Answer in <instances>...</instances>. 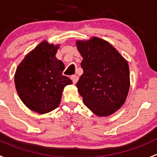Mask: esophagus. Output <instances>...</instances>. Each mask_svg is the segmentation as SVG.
Instances as JSON below:
<instances>
[{"mask_svg":"<svg viewBox=\"0 0 157 157\" xmlns=\"http://www.w3.org/2000/svg\"><path fill=\"white\" fill-rule=\"evenodd\" d=\"M71 80H72L73 83H74V84H75V83H77V80H78V79H79V78H78V76H77V75H73V76H71Z\"/></svg>","mask_w":157,"mask_h":157,"instance_id":"obj_1","label":"esophagus"}]
</instances>
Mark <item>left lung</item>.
I'll return each instance as SVG.
<instances>
[{
  "label": "left lung",
  "mask_w": 157,
  "mask_h": 157,
  "mask_svg": "<svg viewBox=\"0 0 157 157\" xmlns=\"http://www.w3.org/2000/svg\"><path fill=\"white\" fill-rule=\"evenodd\" d=\"M83 74L76 86L85 105L98 116H108L121 108L130 88L126 60L106 41L93 37L77 41Z\"/></svg>",
  "instance_id": "8db88e82"
}]
</instances>
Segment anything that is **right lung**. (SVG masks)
<instances>
[{
  "label": "right lung",
  "instance_id": "1",
  "mask_svg": "<svg viewBox=\"0 0 157 157\" xmlns=\"http://www.w3.org/2000/svg\"><path fill=\"white\" fill-rule=\"evenodd\" d=\"M58 45L41 42L17 67L14 77L17 93L23 103L39 114L59 105L64 88L72 80L63 75L64 64L55 58Z\"/></svg>",
  "mask_w": 157,
  "mask_h": 157
}]
</instances>
